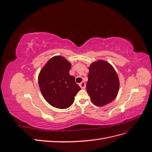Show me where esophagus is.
Listing matches in <instances>:
<instances>
[{"label":"esophagus","instance_id":"1","mask_svg":"<svg viewBox=\"0 0 152 152\" xmlns=\"http://www.w3.org/2000/svg\"><path fill=\"white\" fill-rule=\"evenodd\" d=\"M79 86L82 89H84L86 88V84H85L84 82H82L81 83L79 84Z\"/></svg>","mask_w":152,"mask_h":152}]
</instances>
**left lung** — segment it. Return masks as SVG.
Here are the masks:
<instances>
[{
	"label": "left lung",
	"mask_w": 152,
	"mask_h": 152,
	"mask_svg": "<svg viewBox=\"0 0 152 152\" xmlns=\"http://www.w3.org/2000/svg\"><path fill=\"white\" fill-rule=\"evenodd\" d=\"M87 91L91 99L97 107H103L115 99L120 82L117 73L109 63L98 60L89 67Z\"/></svg>",
	"instance_id": "1"
}]
</instances>
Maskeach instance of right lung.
<instances>
[{
    "instance_id": "right-lung-1",
    "label": "right lung",
    "mask_w": 152,
    "mask_h": 152,
    "mask_svg": "<svg viewBox=\"0 0 152 152\" xmlns=\"http://www.w3.org/2000/svg\"><path fill=\"white\" fill-rule=\"evenodd\" d=\"M72 64L61 56L50 58L41 69L38 81L44 99L53 107L65 109L73 104L80 87L69 74Z\"/></svg>"
}]
</instances>
